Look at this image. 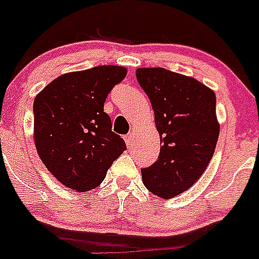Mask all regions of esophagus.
<instances>
[{
    "mask_svg": "<svg viewBox=\"0 0 259 259\" xmlns=\"http://www.w3.org/2000/svg\"><path fill=\"white\" fill-rule=\"evenodd\" d=\"M124 140H125V144H127L128 146H131L132 143H134V134H132V132H130L128 135H125Z\"/></svg>",
    "mask_w": 259,
    "mask_h": 259,
    "instance_id": "obj_1",
    "label": "esophagus"
}]
</instances>
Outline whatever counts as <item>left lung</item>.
I'll return each mask as SVG.
<instances>
[{
	"label": "left lung",
	"mask_w": 259,
	"mask_h": 259,
	"mask_svg": "<svg viewBox=\"0 0 259 259\" xmlns=\"http://www.w3.org/2000/svg\"><path fill=\"white\" fill-rule=\"evenodd\" d=\"M161 137L155 163L141 170L148 191L172 198L197 182L211 161L219 136L215 93L194 77L162 67L137 68Z\"/></svg>",
	"instance_id": "left-lung-1"
}]
</instances>
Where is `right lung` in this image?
I'll return each instance as SVG.
<instances>
[{
    "label": "right lung",
    "mask_w": 259,
    "mask_h": 259,
    "mask_svg": "<svg viewBox=\"0 0 259 259\" xmlns=\"http://www.w3.org/2000/svg\"><path fill=\"white\" fill-rule=\"evenodd\" d=\"M125 75L127 68L113 65L67 72L35 97L33 140L38 157L72 191L98 187L127 149L104 111L107 95Z\"/></svg>",
    "instance_id": "add662e5"
}]
</instances>
